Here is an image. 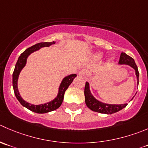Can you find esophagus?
<instances>
[{
    "mask_svg": "<svg viewBox=\"0 0 148 148\" xmlns=\"http://www.w3.org/2000/svg\"><path fill=\"white\" fill-rule=\"evenodd\" d=\"M87 74H88V71H87L86 69L81 70V71H79V74L80 76H82V77H84V76H86Z\"/></svg>",
    "mask_w": 148,
    "mask_h": 148,
    "instance_id": "34e87169",
    "label": "esophagus"
}]
</instances>
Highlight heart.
<instances>
[{"instance_id":"b5f03b06","label":"heart","mask_w":148,"mask_h":148,"mask_svg":"<svg viewBox=\"0 0 148 148\" xmlns=\"http://www.w3.org/2000/svg\"><path fill=\"white\" fill-rule=\"evenodd\" d=\"M101 57H102V54H100V53L97 54V55L96 56V58H101Z\"/></svg>"}]
</instances>
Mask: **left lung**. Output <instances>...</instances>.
<instances>
[{"instance_id": "8db88e82", "label": "left lung", "mask_w": 148, "mask_h": 148, "mask_svg": "<svg viewBox=\"0 0 148 148\" xmlns=\"http://www.w3.org/2000/svg\"><path fill=\"white\" fill-rule=\"evenodd\" d=\"M119 63L120 64H127V65H130V66L134 69L136 71V76H137V83L139 84V71L137 65L134 62V60L130 56L127 55L125 53H121ZM84 97H85V103L87 107L95 112L100 113V114H114V113L119 111L120 110H121L127 106V103L121 105H110L98 101L90 93L88 82H86L85 87H84Z\"/></svg>"}]
</instances>
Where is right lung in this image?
Here are the masks:
<instances>
[{
    "mask_svg": "<svg viewBox=\"0 0 148 148\" xmlns=\"http://www.w3.org/2000/svg\"><path fill=\"white\" fill-rule=\"evenodd\" d=\"M52 44H55V42L53 41V42H39V43L35 44V45H32V46L29 47L27 50H25L21 54V56L18 57V61H17L16 64L14 71L13 72V87H14V91L16 98L18 99V101L20 102V103L23 106H24V107H26L29 110L33 111V112L38 113V114H45V113L53 111V110L58 108L61 106V105L62 104L65 91L67 90L69 86L71 84V83L72 82L74 79L77 77L76 74H71V75L67 76L66 77H65L63 79L61 85H60L59 92H58L57 97L53 101H51L50 103H45V104H41L39 105V106H34V105H32L30 103H27V102L24 101L21 98L19 95V92H18V88H17V80H18V74H19L20 71L22 69L23 67L25 66L27 57H28V56L30 53H33L34 51H38V50L42 48V47H48L51 45H52Z\"/></svg>",
    "mask_w": 148,
    "mask_h": 148,
    "instance_id": "obj_1",
    "label": "right lung"
}]
</instances>
